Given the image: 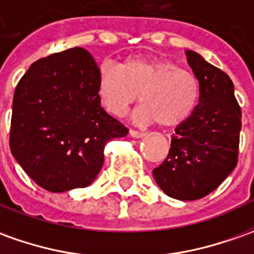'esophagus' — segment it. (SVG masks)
<instances>
[{
    "mask_svg": "<svg viewBox=\"0 0 254 254\" xmlns=\"http://www.w3.org/2000/svg\"><path fill=\"white\" fill-rule=\"evenodd\" d=\"M130 135L132 138H142V137H145L146 134H145V132H141V131H137V130H130Z\"/></svg>",
    "mask_w": 254,
    "mask_h": 254,
    "instance_id": "34e87169",
    "label": "esophagus"
}]
</instances>
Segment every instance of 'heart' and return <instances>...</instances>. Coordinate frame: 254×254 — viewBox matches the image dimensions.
<instances>
[{"label": "heart", "mask_w": 254, "mask_h": 254, "mask_svg": "<svg viewBox=\"0 0 254 254\" xmlns=\"http://www.w3.org/2000/svg\"><path fill=\"white\" fill-rule=\"evenodd\" d=\"M97 91L102 106L116 117L124 116L139 94L135 120L167 128L190 120L200 99L197 77L167 58H127L120 66L104 62Z\"/></svg>", "instance_id": "heart-1"}]
</instances>
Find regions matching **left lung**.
<instances>
[{
    "mask_svg": "<svg viewBox=\"0 0 254 254\" xmlns=\"http://www.w3.org/2000/svg\"><path fill=\"white\" fill-rule=\"evenodd\" d=\"M200 84L195 113L178 126L163 163L153 170L157 185L178 200H196L217 188L238 163L242 112L227 73L187 51Z\"/></svg>",
    "mask_w": 254,
    "mask_h": 254,
    "instance_id": "obj_1",
    "label": "left lung"
}]
</instances>
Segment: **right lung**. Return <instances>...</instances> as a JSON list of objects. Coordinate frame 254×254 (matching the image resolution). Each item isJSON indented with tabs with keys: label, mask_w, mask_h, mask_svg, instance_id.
<instances>
[{
	"label": "right lung",
	"mask_w": 254,
	"mask_h": 254,
	"mask_svg": "<svg viewBox=\"0 0 254 254\" xmlns=\"http://www.w3.org/2000/svg\"><path fill=\"white\" fill-rule=\"evenodd\" d=\"M98 64L76 47L41 58L15 88L9 146L27 176L50 192L88 187L105 145L128 128L101 106Z\"/></svg>",
	"instance_id": "obj_1"
}]
</instances>
